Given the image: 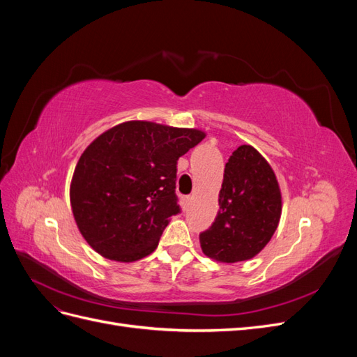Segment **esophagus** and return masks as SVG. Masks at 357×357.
<instances>
[{
  "label": "esophagus",
  "mask_w": 357,
  "mask_h": 357,
  "mask_svg": "<svg viewBox=\"0 0 357 357\" xmlns=\"http://www.w3.org/2000/svg\"><path fill=\"white\" fill-rule=\"evenodd\" d=\"M190 201H192V197H186V198H185V205H186V207L190 204Z\"/></svg>",
  "instance_id": "esophagus-1"
}]
</instances>
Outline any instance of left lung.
I'll return each mask as SVG.
<instances>
[{
	"label": "left lung",
	"mask_w": 357,
	"mask_h": 357,
	"mask_svg": "<svg viewBox=\"0 0 357 357\" xmlns=\"http://www.w3.org/2000/svg\"><path fill=\"white\" fill-rule=\"evenodd\" d=\"M219 205L199 234L202 252L228 264L256 256L277 229L282 193L273 168L252 146H240L226 162Z\"/></svg>",
	"instance_id": "1"
}]
</instances>
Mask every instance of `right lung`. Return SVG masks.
I'll return each instance as SVG.
<instances>
[{
	"label": "right lung",
	"mask_w": 357,
	"mask_h": 357,
	"mask_svg": "<svg viewBox=\"0 0 357 357\" xmlns=\"http://www.w3.org/2000/svg\"><path fill=\"white\" fill-rule=\"evenodd\" d=\"M198 129L125 122L88 146L74 169L71 207L84 240L119 262L152 253L172 215L177 160L202 142Z\"/></svg>",
	"instance_id": "1"
}]
</instances>
